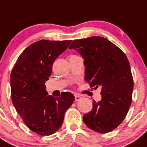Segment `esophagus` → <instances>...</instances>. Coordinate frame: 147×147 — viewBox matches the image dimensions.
<instances>
[{"label": "esophagus", "instance_id": "esophagus-1", "mask_svg": "<svg viewBox=\"0 0 147 147\" xmlns=\"http://www.w3.org/2000/svg\"><path fill=\"white\" fill-rule=\"evenodd\" d=\"M82 98V97L80 96V95H78V94H75V101H80Z\"/></svg>", "mask_w": 147, "mask_h": 147}]
</instances>
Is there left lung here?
<instances>
[{
	"mask_svg": "<svg viewBox=\"0 0 147 147\" xmlns=\"http://www.w3.org/2000/svg\"><path fill=\"white\" fill-rule=\"evenodd\" d=\"M82 56L84 80L91 86L101 87V100L93 102L83 115L89 128L99 133L113 130L125 118L132 103L133 78L125 54L101 36L75 40L69 47Z\"/></svg>",
	"mask_w": 147,
	"mask_h": 147,
	"instance_id": "1",
	"label": "left lung"
}]
</instances>
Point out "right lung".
Returning <instances> with one entry per match:
<instances>
[{
	"label": "right lung",
	"mask_w": 147,
	"mask_h": 147,
	"mask_svg": "<svg viewBox=\"0 0 147 147\" xmlns=\"http://www.w3.org/2000/svg\"><path fill=\"white\" fill-rule=\"evenodd\" d=\"M71 41L40 40L29 46L18 58L10 75L12 101L23 122L41 136L60 129L65 111L75 96L62 92L60 97L48 96L45 83L49 80L55 60Z\"/></svg>",
	"instance_id": "add662e5"
}]
</instances>
